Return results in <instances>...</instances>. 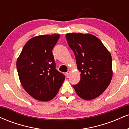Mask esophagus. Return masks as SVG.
<instances>
[{"label": "esophagus", "instance_id": "34e87169", "mask_svg": "<svg viewBox=\"0 0 129 129\" xmlns=\"http://www.w3.org/2000/svg\"><path fill=\"white\" fill-rule=\"evenodd\" d=\"M70 74H71L70 71H69V72H67V73H66L67 78H69V76H70Z\"/></svg>", "mask_w": 129, "mask_h": 129}]
</instances>
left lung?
<instances>
[{
	"instance_id": "obj_1",
	"label": "left lung",
	"mask_w": 129,
	"mask_h": 129,
	"mask_svg": "<svg viewBox=\"0 0 129 129\" xmlns=\"http://www.w3.org/2000/svg\"><path fill=\"white\" fill-rule=\"evenodd\" d=\"M67 41L73 50L81 80L73 88L80 98L91 100L98 97L112 80V56L101 41L90 34L68 33Z\"/></svg>"
}]
</instances>
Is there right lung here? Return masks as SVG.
I'll use <instances>...</instances> for the list:
<instances>
[{
    "mask_svg": "<svg viewBox=\"0 0 129 129\" xmlns=\"http://www.w3.org/2000/svg\"><path fill=\"white\" fill-rule=\"evenodd\" d=\"M59 37H34L26 43L17 58L16 66L22 87L35 100H52L65 80V75L56 69L52 53Z\"/></svg>",
    "mask_w": 129,
    "mask_h": 129,
    "instance_id": "add662e5",
    "label": "right lung"
}]
</instances>
